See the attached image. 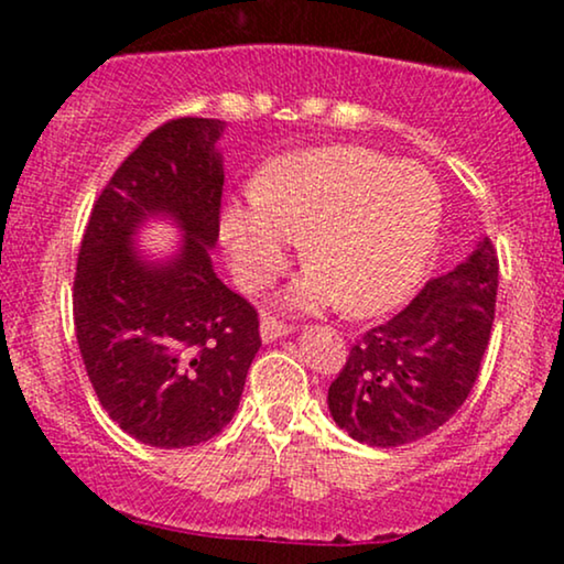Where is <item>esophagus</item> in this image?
<instances>
[{"mask_svg": "<svg viewBox=\"0 0 564 564\" xmlns=\"http://www.w3.org/2000/svg\"><path fill=\"white\" fill-rule=\"evenodd\" d=\"M260 334H262V341H275L281 339V336H289L291 326L289 323H281L278 318H273V315H262Z\"/></svg>", "mask_w": 564, "mask_h": 564, "instance_id": "34e87169", "label": "esophagus"}]
</instances>
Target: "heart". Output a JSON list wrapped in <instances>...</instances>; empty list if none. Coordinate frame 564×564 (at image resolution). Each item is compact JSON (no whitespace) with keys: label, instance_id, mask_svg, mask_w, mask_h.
I'll list each match as a JSON object with an SVG mask.
<instances>
[{"label":"heart","instance_id":"b5f03b06","mask_svg":"<svg viewBox=\"0 0 564 564\" xmlns=\"http://www.w3.org/2000/svg\"><path fill=\"white\" fill-rule=\"evenodd\" d=\"M440 225L443 193L424 166L332 145L275 159L257 191L228 206L223 236L246 289L268 286L304 241L310 268L289 302L371 318L422 281Z\"/></svg>","mask_w":564,"mask_h":564}]
</instances>
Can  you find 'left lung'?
Instances as JSON below:
<instances>
[{
    "label": "left lung",
    "instance_id": "left-lung-1",
    "mask_svg": "<svg viewBox=\"0 0 564 564\" xmlns=\"http://www.w3.org/2000/svg\"><path fill=\"white\" fill-rule=\"evenodd\" d=\"M498 257L490 238L432 278L394 318L349 347L328 387L334 422L358 443L398 448L443 426L469 398L496 318Z\"/></svg>",
    "mask_w": 564,
    "mask_h": 564
}]
</instances>
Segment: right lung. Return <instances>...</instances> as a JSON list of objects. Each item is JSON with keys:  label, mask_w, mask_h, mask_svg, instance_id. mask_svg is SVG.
<instances>
[{"label": "right lung", "mask_w": 564, "mask_h": 564, "mask_svg": "<svg viewBox=\"0 0 564 564\" xmlns=\"http://www.w3.org/2000/svg\"><path fill=\"white\" fill-rule=\"evenodd\" d=\"M225 121L172 119L113 172L84 230L74 326L97 400L127 435L187 448L230 424L262 347L257 310L212 268L219 236ZM172 218L184 238L151 261L133 236Z\"/></svg>", "instance_id": "1"}]
</instances>
